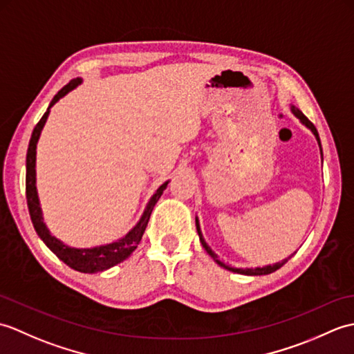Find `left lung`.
<instances>
[{
	"label": "left lung",
	"mask_w": 354,
	"mask_h": 354,
	"mask_svg": "<svg viewBox=\"0 0 354 354\" xmlns=\"http://www.w3.org/2000/svg\"><path fill=\"white\" fill-rule=\"evenodd\" d=\"M290 111L293 112V115H295L297 118H299V122H301L303 124H306L307 127H309V129L313 132V135L315 137H317V140H318V145H319V147H321V141H319V135H318V131H317V127L313 126V123L310 122L309 118H307L301 111H299L298 108H295V106H292L290 108ZM321 153H322V150H321ZM196 230H198V234H199V239H201V243H202V246L205 248V251L212 255L213 257V260L217 263V265L219 266H222V268H225V269H228V270H231V272H237V274H243V275H268V274H272V272H275L277 269H280L286 261H288L289 259H284L283 261H280V263H275V265H268V266H263V268H245V269H242V268H231V266H227L225 265V263H222L221 260H219V257H217V255L214 254V251L212 250V248H209L207 243H205V240H204V237H202V232H201V228H199V222H198V217H196Z\"/></svg>",
	"instance_id": "8db88e82"
}]
</instances>
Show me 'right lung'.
Instances as JSON below:
<instances>
[{"instance_id":"right-lung-1","label":"right lung","mask_w":354,"mask_h":354,"mask_svg":"<svg viewBox=\"0 0 354 354\" xmlns=\"http://www.w3.org/2000/svg\"><path fill=\"white\" fill-rule=\"evenodd\" d=\"M80 82H82V79H79V77L73 79L70 84H66L61 89V91L53 97L47 112L42 115L39 123L35 126L32 138H30V142H28V150H27L26 198H27L28 213H30V217H32L33 227L37 232V236L42 239V242L47 245L50 250L65 263V265H68L70 268L79 270V272L95 274V272H102V270H106L112 266L118 265V263L126 260L135 250H137L140 240H141L142 234H145V230L147 227L150 214H152V209L158 202V199L161 198V194L165 190V187H167L169 181L164 183L160 189L155 192L153 196L150 198L140 222L135 225V227L129 232H127L123 239L117 240V242H112L109 245L95 246V248H71V246L64 245L61 240H57L55 236L50 234V231L47 230V227H45L44 219H42L39 199H37V192H36V170H35V167H36V145H37V140H39L42 127L48 118L50 108L59 99H62L64 95L68 94L71 89L76 88Z\"/></svg>"}]
</instances>
